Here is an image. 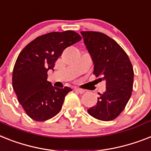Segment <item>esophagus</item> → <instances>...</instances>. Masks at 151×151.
<instances>
[{"instance_id": "esophagus-1", "label": "esophagus", "mask_w": 151, "mask_h": 151, "mask_svg": "<svg viewBox=\"0 0 151 151\" xmlns=\"http://www.w3.org/2000/svg\"><path fill=\"white\" fill-rule=\"evenodd\" d=\"M77 91H78V92L80 93V94H84V92H85V90H84V89H81V88H74Z\"/></svg>"}]
</instances>
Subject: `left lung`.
Listing matches in <instances>:
<instances>
[{"label": "left lung", "instance_id": "1", "mask_svg": "<svg viewBox=\"0 0 151 151\" xmlns=\"http://www.w3.org/2000/svg\"><path fill=\"white\" fill-rule=\"evenodd\" d=\"M90 52L95 77L106 81V91L99 94L98 102L88 109L91 116L111 121L123 111L132 95L133 68L128 55L114 40L99 32H81Z\"/></svg>", "mask_w": 151, "mask_h": 151}]
</instances>
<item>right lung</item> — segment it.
<instances>
[{
    "mask_svg": "<svg viewBox=\"0 0 151 151\" xmlns=\"http://www.w3.org/2000/svg\"><path fill=\"white\" fill-rule=\"evenodd\" d=\"M81 40L73 31L53 32L35 38L18 55L12 73V86L26 114L35 121H46L60 111L71 88H55L47 72L68 46Z\"/></svg>",
    "mask_w": 151,
    "mask_h": 151,
    "instance_id": "right-lung-1",
    "label": "right lung"
}]
</instances>
